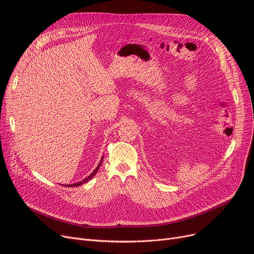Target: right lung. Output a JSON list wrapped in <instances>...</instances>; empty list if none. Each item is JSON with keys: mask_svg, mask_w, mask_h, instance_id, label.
I'll return each instance as SVG.
<instances>
[{"mask_svg": "<svg viewBox=\"0 0 254 254\" xmlns=\"http://www.w3.org/2000/svg\"><path fill=\"white\" fill-rule=\"evenodd\" d=\"M102 162H103V158H102V161H101V163L98 165V167L96 168V170L93 171L91 174L88 176V177H86L85 179H83L82 181H79V182H77V183H74V184H69V185H64V186H69V188H75V186H79V185H81V184H83V183H85V182H87L88 180H90L93 176H95L96 174H97V172H98V170H99V168L101 167V165H102Z\"/></svg>", "mask_w": 254, "mask_h": 254, "instance_id": "add662e5", "label": "right lung"}]
</instances>
